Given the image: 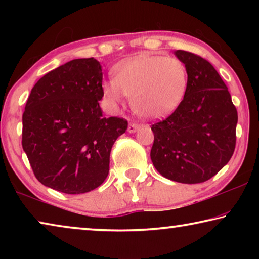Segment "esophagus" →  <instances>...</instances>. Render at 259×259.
I'll return each mask as SVG.
<instances>
[{
    "label": "esophagus",
    "mask_w": 259,
    "mask_h": 259,
    "mask_svg": "<svg viewBox=\"0 0 259 259\" xmlns=\"http://www.w3.org/2000/svg\"><path fill=\"white\" fill-rule=\"evenodd\" d=\"M139 128H140L139 124L131 122V123L129 124V126H128V131H129V133H136V131H137Z\"/></svg>",
    "instance_id": "esophagus-1"
}]
</instances>
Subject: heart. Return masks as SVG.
Masks as SVG:
<instances>
[{"label":"heart","instance_id":"heart-1","mask_svg":"<svg viewBox=\"0 0 259 259\" xmlns=\"http://www.w3.org/2000/svg\"><path fill=\"white\" fill-rule=\"evenodd\" d=\"M113 76L103 84L111 107L116 109L129 96L135 112L148 119L171 114L183 102L188 84L185 64L161 55H140L122 61Z\"/></svg>","mask_w":259,"mask_h":259}]
</instances>
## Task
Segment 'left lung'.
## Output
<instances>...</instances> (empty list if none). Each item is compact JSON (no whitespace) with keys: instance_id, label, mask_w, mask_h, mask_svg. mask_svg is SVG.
<instances>
[{"instance_id":"obj_1","label":"left lung","mask_w":259,"mask_h":259,"mask_svg":"<svg viewBox=\"0 0 259 259\" xmlns=\"http://www.w3.org/2000/svg\"><path fill=\"white\" fill-rule=\"evenodd\" d=\"M175 55L187 68L186 94L171 115L152 124L151 159L170 181L203 183L233 155L238 112L224 81L208 60L184 50Z\"/></svg>"}]
</instances>
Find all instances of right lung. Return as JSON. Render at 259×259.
Returning a JSON list of instances; mask_svg holds the SVG:
<instances>
[{"label": "right lung", "instance_id": "right-lung-1", "mask_svg": "<svg viewBox=\"0 0 259 259\" xmlns=\"http://www.w3.org/2000/svg\"><path fill=\"white\" fill-rule=\"evenodd\" d=\"M103 73L95 58L74 59L33 87L23 114V145L37 181L66 194L106 179L109 154L128 121L105 117Z\"/></svg>", "mask_w": 259, "mask_h": 259}]
</instances>
